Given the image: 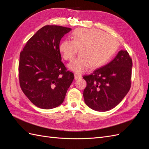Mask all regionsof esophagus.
I'll return each mask as SVG.
<instances>
[{"label":"esophagus","mask_w":149,"mask_h":149,"mask_svg":"<svg viewBox=\"0 0 149 149\" xmlns=\"http://www.w3.org/2000/svg\"><path fill=\"white\" fill-rule=\"evenodd\" d=\"M82 76L81 75H80L79 74H74V79H80L81 78Z\"/></svg>","instance_id":"esophagus-1"}]
</instances>
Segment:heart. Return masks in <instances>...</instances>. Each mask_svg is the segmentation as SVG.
Here are the masks:
<instances>
[{"label":"heart","mask_w":149,"mask_h":149,"mask_svg":"<svg viewBox=\"0 0 149 149\" xmlns=\"http://www.w3.org/2000/svg\"><path fill=\"white\" fill-rule=\"evenodd\" d=\"M72 40H65L59 47L65 60L71 61L79 52L77 59L68 65L69 69L81 74L90 67L97 68L109 61L118 49L114 37L97 29H77L71 34Z\"/></svg>","instance_id":"heart-1"}]
</instances>
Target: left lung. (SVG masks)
<instances>
[{
    "label": "left lung",
    "instance_id": "8db88e82",
    "mask_svg": "<svg viewBox=\"0 0 149 149\" xmlns=\"http://www.w3.org/2000/svg\"><path fill=\"white\" fill-rule=\"evenodd\" d=\"M132 67L128 52L120 50L109 63L84 76L87 83L83 91L86 104L100 112L109 111L118 105L130 88Z\"/></svg>",
    "mask_w": 149,
    "mask_h": 149
}]
</instances>
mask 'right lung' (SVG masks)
Segmentation results:
<instances>
[{
	"label": "right lung",
	"instance_id": "obj_1",
	"mask_svg": "<svg viewBox=\"0 0 149 149\" xmlns=\"http://www.w3.org/2000/svg\"><path fill=\"white\" fill-rule=\"evenodd\" d=\"M71 29L46 25L26 42L20 52L19 78L20 88L34 105L51 109L63 102L74 79L61 61L60 42Z\"/></svg>",
	"mask_w": 149,
	"mask_h": 149
}]
</instances>
